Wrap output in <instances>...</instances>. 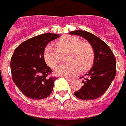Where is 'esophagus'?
Wrapping results in <instances>:
<instances>
[{"mask_svg": "<svg viewBox=\"0 0 126 126\" xmlns=\"http://www.w3.org/2000/svg\"><path fill=\"white\" fill-rule=\"evenodd\" d=\"M67 79L69 82H72V81H73V80H74V79H73V78H68V77H67Z\"/></svg>", "mask_w": 126, "mask_h": 126, "instance_id": "esophagus-1", "label": "esophagus"}]
</instances>
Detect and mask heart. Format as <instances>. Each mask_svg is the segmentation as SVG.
Listing matches in <instances>:
<instances>
[{
  "instance_id": "heart-1",
  "label": "heart",
  "mask_w": 126,
  "mask_h": 126,
  "mask_svg": "<svg viewBox=\"0 0 126 126\" xmlns=\"http://www.w3.org/2000/svg\"><path fill=\"white\" fill-rule=\"evenodd\" d=\"M55 48L47 45L44 50V59L51 68L56 67L62 60V56L68 52L66 57L67 64L57 68L58 75L74 76L80 71L85 72L93 67L94 52L92 45L86 41L75 36H65L55 42Z\"/></svg>"
}]
</instances>
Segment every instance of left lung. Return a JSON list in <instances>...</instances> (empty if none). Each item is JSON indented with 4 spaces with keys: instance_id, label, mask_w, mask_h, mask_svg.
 <instances>
[{
    "instance_id": "1",
    "label": "left lung",
    "mask_w": 126,
    "mask_h": 126,
    "mask_svg": "<svg viewBox=\"0 0 126 126\" xmlns=\"http://www.w3.org/2000/svg\"><path fill=\"white\" fill-rule=\"evenodd\" d=\"M69 34L80 36L90 42L93 47L94 59L93 67L85 75L80 90L75 92L77 98L94 100L107 91L116 75V59L110 47L95 35L85 31H73Z\"/></svg>"
}]
</instances>
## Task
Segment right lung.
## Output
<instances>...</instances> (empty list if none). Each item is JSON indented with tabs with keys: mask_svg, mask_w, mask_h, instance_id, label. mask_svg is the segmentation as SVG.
<instances>
[{
	"mask_svg": "<svg viewBox=\"0 0 126 126\" xmlns=\"http://www.w3.org/2000/svg\"><path fill=\"white\" fill-rule=\"evenodd\" d=\"M59 34L47 33L23 41L14 51L11 70L14 83L25 96L41 100L49 96L57 77H49L52 70L44 59V50Z\"/></svg>",
	"mask_w": 126,
	"mask_h": 126,
	"instance_id": "add662e5",
	"label": "right lung"
}]
</instances>
